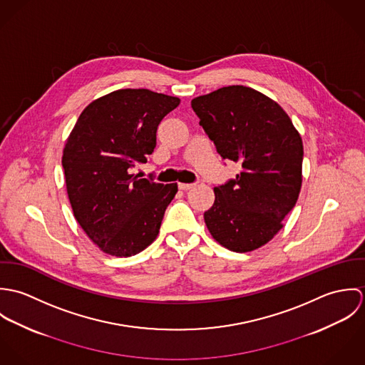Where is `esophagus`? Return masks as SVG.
<instances>
[{"mask_svg": "<svg viewBox=\"0 0 365 365\" xmlns=\"http://www.w3.org/2000/svg\"><path fill=\"white\" fill-rule=\"evenodd\" d=\"M194 187V184H185V182H178V188L181 190V191H188V190H191Z\"/></svg>", "mask_w": 365, "mask_h": 365, "instance_id": "1", "label": "esophagus"}]
</instances>
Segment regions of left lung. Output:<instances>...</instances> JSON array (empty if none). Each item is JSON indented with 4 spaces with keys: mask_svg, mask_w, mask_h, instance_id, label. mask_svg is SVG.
Returning a JSON list of instances; mask_svg holds the SVG:
<instances>
[{
    "mask_svg": "<svg viewBox=\"0 0 365 365\" xmlns=\"http://www.w3.org/2000/svg\"><path fill=\"white\" fill-rule=\"evenodd\" d=\"M223 158L242 171L215 187L204 213L210 236L247 253L267 245L295 207L302 187V138L281 105L246 86H229L191 101Z\"/></svg>",
    "mask_w": 365,
    "mask_h": 365,
    "instance_id": "obj_1",
    "label": "left lung"
}]
</instances>
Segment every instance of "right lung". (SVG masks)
I'll return each instance as SVG.
<instances>
[{"instance_id": "1", "label": "right lung", "mask_w": 365, "mask_h": 365, "mask_svg": "<svg viewBox=\"0 0 365 365\" xmlns=\"http://www.w3.org/2000/svg\"><path fill=\"white\" fill-rule=\"evenodd\" d=\"M178 105L146 88L116 90L87 105L66 140L61 165L74 217L109 256L130 257L156 240L177 182L132 171L153 153L160 122Z\"/></svg>"}]
</instances>
